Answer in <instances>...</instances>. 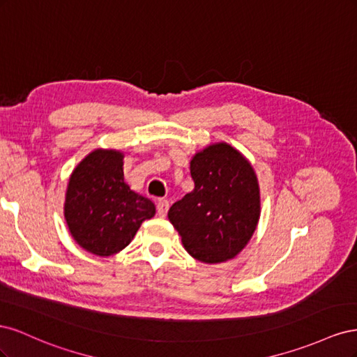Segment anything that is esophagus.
Here are the masks:
<instances>
[{
    "mask_svg": "<svg viewBox=\"0 0 357 357\" xmlns=\"http://www.w3.org/2000/svg\"><path fill=\"white\" fill-rule=\"evenodd\" d=\"M156 208H158V214L160 215V218H165L167 213H168V208H169V202L164 198H160L156 202Z\"/></svg>",
    "mask_w": 357,
    "mask_h": 357,
    "instance_id": "1",
    "label": "esophagus"
}]
</instances>
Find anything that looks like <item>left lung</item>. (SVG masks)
Masks as SVG:
<instances>
[{
	"instance_id": "8db88e82",
	"label": "left lung",
	"mask_w": 357,
	"mask_h": 357,
	"mask_svg": "<svg viewBox=\"0 0 357 357\" xmlns=\"http://www.w3.org/2000/svg\"><path fill=\"white\" fill-rule=\"evenodd\" d=\"M193 190L171 205L168 219L186 252L204 264L234 259L261 218V189L248 159L220 142L190 159Z\"/></svg>"
}]
</instances>
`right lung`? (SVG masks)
<instances>
[{
  "label": "right lung",
  "instance_id": "add662e5",
  "mask_svg": "<svg viewBox=\"0 0 357 357\" xmlns=\"http://www.w3.org/2000/svg\"><path fill=\"white\" fill-rule=\"evenodd\" d=\"M121 150L95 149L71 172L63 218L74 241L96 256L116 255L132 241L156 207L129 188Z\"/></svg>",
  "mask_w": 357,
  "mask_h": 357
}]
</instances>
